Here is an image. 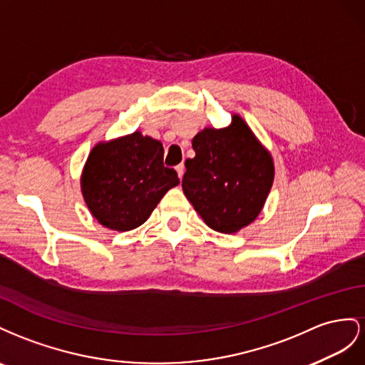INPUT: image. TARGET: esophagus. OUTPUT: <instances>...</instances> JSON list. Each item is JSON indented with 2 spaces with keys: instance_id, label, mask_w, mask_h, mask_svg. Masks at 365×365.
I'll return each instance as SVG.
<instances>
[{
  "instance_id": "obj_1",
  "label": "esophagus",
  "mask_w": 365,
  "mask_h": 365,
  "mask_svg": "<svg viewBox=\"0 0 365 365\" xmlns=\"http://www.w3.org/2000/svg\"><path fill=\"white\" fill-rule=\"evenodd\" d=\"M175 171H177V175H179V179H182L183 173H185V165H183V163L177 165V166H175Z\"/></svg>"
}]
</instances>
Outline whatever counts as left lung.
<instances>
[{"label":"left lung","mask_w":365,"mask_h":365,"mask_svg":"<svg viewBox=\"0 0 365 365\" xmlns=\"http://www.w3.org/2000/svg\"><path fill=\"white\" fill-rule=\"evenodd\" d=\"M182 188L205 223L222 234L251 225L274 182V160L246 122L234 114L227 128H205L192 139Z\"/></svg>","instance_id":"obj_1"}]
</instances>
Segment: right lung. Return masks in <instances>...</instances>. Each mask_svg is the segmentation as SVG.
I'll return each mask as SVG.
<instances>
[{
    "label": "right lung",
    "instance_id": "1",
    "mask_svg": "<svg viewBox=\"0 0 365 365\" xmlns=\"http://www.w3.org/2000/svg\"><path fill=\"white\" fill-rule=\"evenodd\" d=\"M180 183L163 165L159 140L134 131L91 150L81 177L90 212L113 231H131L148 220L162 197Z\"/></svg>",
    "mask_w": 365,
    "mask_h": 365
}]
</instances>
